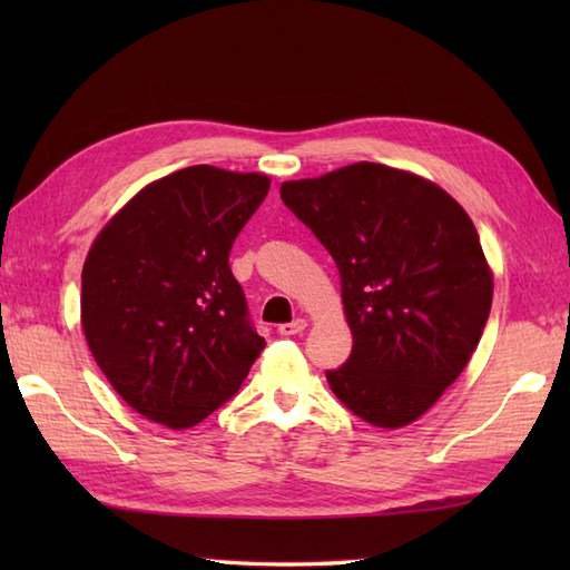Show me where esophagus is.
<instances>
[{"instance_id":"esophagus-1","label":"esophagus","mask_w":570,"mask_h":570,"mask_svg":"<svg viewBox=\"0 0 570 570\" xmlns=\"http://www.w3.org/2000/svg\"><path fill=\"white\" fill-rule=\"evenodd\" d=\"M306 318H294L292 323H282L278 325V335H284V337H288V335H298V333H304L306 331Z\"/></svg>"}]
</instances>
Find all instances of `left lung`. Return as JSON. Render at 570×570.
<instances>
[{"label": "left lung", "mask_w": 570, "mask_h": 570, "mask_svg": "<svg viewBox=\"0 0 570 570\" xmlns=\"http://www.w3.org/2000/svg\"><path fill=\"white\" fill-rule=\"evenodd\" d=\"M282 200L341 272L353 353L331 390L362 421H416L463 372L492 306L468 213L431 180L360 161L288 180Z\"/></svg>", "instance_id": "obj_1"}]
</instances>
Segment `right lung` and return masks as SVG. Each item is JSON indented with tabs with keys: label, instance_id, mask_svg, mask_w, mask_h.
I'll list each match as a JSON object with an SVG mask.
<instances>
[{
	"label": "right lung",
	"instance_id": "right-lung-1",
	"mask_svg": "<svg viewBox=\"0 0 570 570\" xmlns=\"http://www.w3.org/2000/svg\"><path fill=\"white\" fill-rule=\"evenodd\" d=\"M266 193L262 174L188 166L137 193L92 242L82 331L141 416L196 426L237 394L264 350L229 249Z\"/></svg>",
	"mask_w": 570,
	"mask_h": 570
}]
</instances>
